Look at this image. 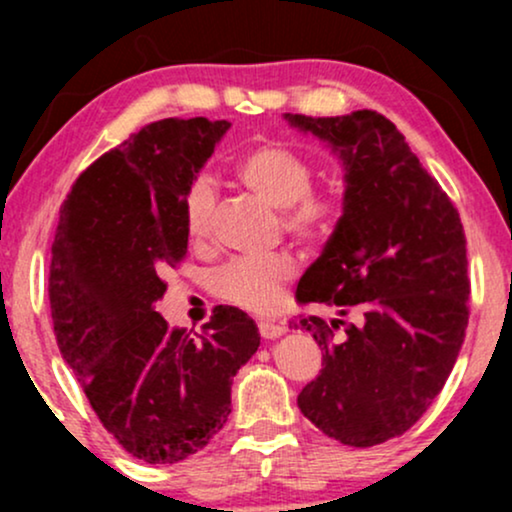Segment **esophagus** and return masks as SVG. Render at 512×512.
<instances>
[{
    "mask_svg": "<svg viewBox=\"0 0 512 512\" xmlns=\"http://www.w3.org/2000/svg\"><path fill=\"white\" fill-rule=\"evenodd\" d=\"M257 332H260L262 339H276L284 334V325H279V322L274 320H260L257 322Z\"/></svg>",
    "mask_w": 512,
    "mask_h": 512,
    "instance_id": "obj_1",
    "label": "esophagus"
}]
</instances>
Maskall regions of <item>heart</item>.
I'll return each mask as SVG.
<instances>
[{
  "mask_svg": "<svg viewBox=\"0 0 512 512\" xmlns=\"http://www.w3.org/2000/svg\"><path fill=\"white\" fill-rule=\"evenodd\" d=\"M233 173L252 195L279 209V221L286 236L308 248L325 243L344 214L342 192L330 185H313V158L284 142L267 139L245 149L238 156ZM216 202L219 195L207 175H197L182 192V226L192 243L199 245L209 240ZM293 274L296 262L286 252L236 257L211 276V293L221 303L245 313H269Z\"/></svg>",
  "mask_w": 512,
  "mask_h": 512,
  "instance_id": "obj_1",
  "label": "heart"
}]
</instances>
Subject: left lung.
<instances>
[{"label": "left lung", "mask_w": 512, "mask_h": 512, "mask_svg": "<svg viewBox=\"0 0 512 512\" xmlns=\"http://www.w3.org/2000/svg\"><path fill=\"white\" fill-rule=\"evenodd\" d=\"M286 117L346 168L342 219L296 289L298 303L330 305L342 320L293 322L322 346L298 407L325 436L370 448L409 431L455 366L469 322L467 238L455 204L385 115Z\"/></svg>", "instance_id": "8db88e82"}]
</instances>
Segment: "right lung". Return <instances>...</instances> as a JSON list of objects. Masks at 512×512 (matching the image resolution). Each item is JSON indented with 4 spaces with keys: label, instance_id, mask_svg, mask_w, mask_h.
Wrapping results in <instances>:
<instances>
[{
    "label": "right lung",
    "instance_id": "1",
    "mask_svg": "<svg viewBox=\"0 0 512 512\" xmlns=\"http://www.w3.org/2000/svg\"><path fill=\"white\" fill-rule=\"evenodd\" d=\"M231 127L166 117L137 129L74 180L50 262L60 351L122 450L173 464L202 450L231 414L233 375L260 346L255 322L216 305L199 337L154 305L163 272L187 255L180 202Z\"/></svg>",
    "mask_w": 512,
    "mask_h": 512
}]
</instances>
